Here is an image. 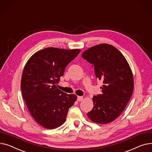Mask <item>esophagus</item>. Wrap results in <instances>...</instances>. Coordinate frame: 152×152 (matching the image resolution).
<instances>
[{
    "instance_id": "34e87169",
    "label": "esophagus",
    "mask_w": 152,
    "mask_h": 152,
    "mask_svg": "<svg viewBox=\"0 0 152 152\" xmlns=\"http://www.w3.org/2000/svg\"><path fill=\"white\" fill-rule=\"evenodd\" d=\"M83 99V97L82 96H78L77 97V101H82Z\"/></svg>"
}]
</instances>
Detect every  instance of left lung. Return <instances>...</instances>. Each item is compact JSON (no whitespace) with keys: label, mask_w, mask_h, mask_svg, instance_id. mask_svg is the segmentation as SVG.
Returning a JSON list of instances; mask_svg holds the SVG:
<instances>
[{"label":"left lung","mask_w":152,"mask_h":152,"mask_svg":"<svg viewBox=\"0 0 152 152\" xmlns=\"http://www.w3.org/2000/svg\"><path fill=\"white\" fill-rule=\"evenodd\" d=\"M82 56L93 64L96 78L103 82L102 93L93 97V108L86 115L96 123H109L119 117L132 96L131 67L122 53L107 43L88 48Z\"/></svg>","instance_id":"1"}]
</instances>
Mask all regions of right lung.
Masks as SVG:
<instances>
[{"mask_svg":"<svg viewBox=\"0 0 152 152\" xmlns=\"http://www.w3.org/2000/svg\"><path fill=\"white\" fill-rule=\"evenodd\" d=\"M80 52L50 47L35 53L26 62L21 81L22 96L32 118L44 128L61 126L77 100L75 94L64 93L56 85Z\"/></svg>","mask_w":152,"mask_h":152,"instance_id":"right-lung-1","label":"right lung"}]
</instances>
